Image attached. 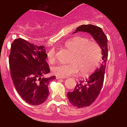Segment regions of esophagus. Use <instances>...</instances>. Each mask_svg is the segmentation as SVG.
I'll return each mask as SVG.
<instances>
[{"mask_svg":"<svg viewBox=\"0 0 127 127\" xmlns=\"http://www.w3.org/2000/svg\"><path fill=\"white\" fill-rule=\"evenodd\" d=\"M56 78H57V79H64V78H63V77H60V76H57V77H56Z\"/></svg>","mask_w":127,"mask_h":127,"instance_id":"34e87169","label":"esophagus"}]
</instances>
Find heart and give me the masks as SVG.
Returning <instances> with one entry per match:
<instances>
[{
    "instance_id": "b5f03b06",
    "label": "heart",
    "mask_w": 127,
    "mask_h": 127,
    "mask_svg": "<svg viewBox=\"0 0 127 127\" xmlns=\"http://www.w3.org/2000/svg\"><path fill=\"white\" fill-rule=\"evenodd\" d=\"M64 46L72 51L69 60L70 64H58L52 67L53 73L60 77L80 75L87 77L92 74L100 65L102 60V50L99 44L95 41H90L82 36H74L64 43ZM48 61H55V51L51 49L47 54Z\"/></svg>"
}]
</instances>
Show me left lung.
<instances>
[{
  "label": "left lung",
  "instance_id": "8db88e82",
  "mask_svg": "<svg viewBox=\"0 0 127 127\" xmlns=\"http://www.w3.org/2000/svg\"><path fill=\"white\" fill-rule=\"evenodd\" d=\"M84 32L90 33L102 50V64L100 67L90 76L86 81H80L72 92H68L67 97L70 103L74 107L81 108L90 106L99 94L104 80L105 70L108 57L107 38L102 29L92 24L82 25L78 27L75 32Z\"/></svg>",
  "mask_w": 127,
  "mask_h": 127
}]
</instances>
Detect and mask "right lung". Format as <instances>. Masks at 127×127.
Wrapping results in <instances>:
<instances>
[{"instance_id": "obj_1", "label": "right lung", "mask_w": 127, "mask_h": 127, "mask_svg": "<svg viewBox=\"0 0 127 127\" xmlns=\"http://www.w3.org/2000/svg\"><path fill=\"white\" fill-rule=\"evenodd\" d=\"M44 46L35 45L24 39H15L9 56L10 75L15 88L29 104L39 105L47 100L48 84L55 76L44 77L50 68Z\"/></svg>"}]
</instances>
